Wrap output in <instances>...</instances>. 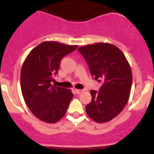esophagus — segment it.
I'll use <instances>...</instances> for the list:
<instances>
[{
    "mask_svg": "<svg viewBox=\"0 0 154 154\" xmlns=\"http://www.w3.org/2000/svg\"><path fill=\"white\" fill-rule=\"evenodd\" d=\"M75 92L77 93V94H80V93H82V90H78V89H76Z\"/></svg>",
    "mask_w": 154,
    "mask_h": 154,
    "instance_id": "34e87169",
    "label": "esophagus"
}]
</instances>
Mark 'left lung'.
Instances as JSON below:
<instances>
[{
  "label": "left lung",
  "mask_w": 154,
  "mask_h": 154,
  "mask_svg": "<svg viewBox=\"0 0 154 154\" xmlns=\"http://www.w3.org/2000/svg\"><path fill=\"white\" fill-rule=\"evenodd\" d=\"M77 50L95 79L103 80L99 92L91 91L92 100L85 106L86 113L95 122L111 121L123 110L130 98L132 82L130 63L122 51L110 43H97Z\"/></svg>",
  "instance_id": "left-lung-1"
}]
</instances>
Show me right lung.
Listing matches in <instances>:
<instances>
[{
    "label": "right lung",
    "mask_w": 154,
    "mask_h": 154,
    "mask_svg": "<svg viewBox=\"0 0 154 154\" xmlns=\"http://www.w3.org/2000/svg\"><path fill=\"white\" fill-rule=\"evenodd\" d=\"M78 45L45 41L30 51L21 70V90L29 110L38 119L56 123L66 114L73 98L70 89L51 85L61 60Z\"/></svg>",
    "instance_id": "1"
}]
</instances>
